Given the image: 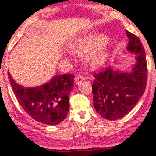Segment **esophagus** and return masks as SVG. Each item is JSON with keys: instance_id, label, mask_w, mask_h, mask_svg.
<instances>
[{"instance_id": "1", "label": "esophagus", "mask_w": 156, "mask_h": 156, "mask_svg": "<svg viewBox=\"0 0 156 156\" xmlns=\"http://www.w3.org/2000/svg\"><path fill=\"white\" fill-rule=\"evenodd\" d=\"M85 80V78L83 76H78L76 78V83L77 84V85H78V84L81 83V82H83V80Z\"/></svg>"}]
</instances>
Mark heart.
<instances>
[{
    "label": "heart",
    "instance_id": "1",
    "mask_svg": "<svg viewBox=\"0 0 156 156\" xmlns=\"http://www.w3.org/2000/svg\"><path fill=\"white\" fill-rule=\"evenodd\" d=\"M107 39L100 34H88L77 37L71 44L73 53L86 55L87 63L92 67H101L105 63L108 55ZM68 56L72 53L67 52Z\"/></svg>",
    "mask_w": 156,
    "mask_h": 156
}]
</instances>
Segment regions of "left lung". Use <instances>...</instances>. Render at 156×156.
Masks as SVG:
<instances>
[{
    "mask_svg": "<svg viewBox=\"0 0 156 156\" xmlns=\"http://www.w3.org/2000/svg\"><path fill=\"white\" fill-rule=\"evenodd\" d=\"M129 39L126 52L136 55L127 69L109 67L94 76L93 105L108 120H116L128 114L142 97L147 85L145 51L139 37L126 31Z\"/></svg>",
    "mask_w": 156,
    "mask_h": 156,
    "instance_id": "8db88e82",
    "label": "left lung"
}]
</instances>
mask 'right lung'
Listing matches in <instances>:
<instances>
[{"mask_svg": "<svg viewBox=\"0 0 156 156\" xmlns=\"http://www.w3.org/2000/svg\"><path fill=\"white\" fill-rule=\"evenodd\" d=\"M16 98L31 117L44 125H55L67 116L69 95L74 85V76L55 75L47 83L35 87L20 85L8 73Z\"/></svg>", "mask_w": 156, "mask_h": 156, "instance_id": "1", "label": "right lung"}]
</instances>
